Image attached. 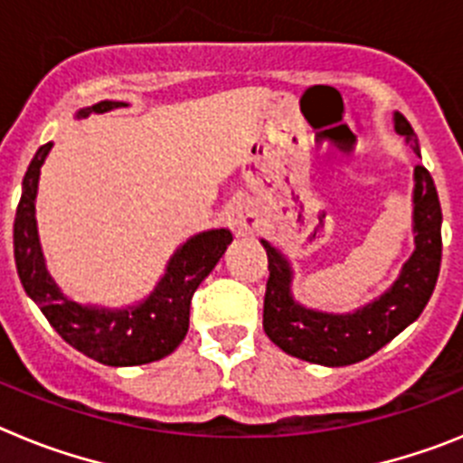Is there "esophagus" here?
Returning <instances> with one entry per match:
<instances>
[{
    "mask_svg": "<svg viewBox=\"0 0 463 463\" xmlns=\"http://www.w3.org/2000/svg\"><path fill=\"white\" fill-rule=\"evenodd\" d=\"M227 224L232 227V232L239 236H250L255 234L257 229V215L248 203H239L229 211Z\"/></svg>",
    "mask_w": 463,
    "mask_h": 463,
    "instance_id": "34e87169",
    "label": "esophagus"
}]
</instances>
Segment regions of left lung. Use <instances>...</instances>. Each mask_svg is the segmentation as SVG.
I'll return each mask as SVG.
<instances>
[{"label": "left lung", "mask_w": 463, "mask_h": 463, "mask_svg": "<svg viewBox=\"0 0 463 463\" xmlns=\"http://www.w3.org/2000/svg\"><path fill=\"white\" fill-rule=\"evenodd\" d=\"M396 132L403 134L420 155L411 122L396 113ZM439 192L422 165L415 166V252L406 261L399 280L378 301L350 315H329L298 306L289 294V264L285 257L264 243L269 257V280L264 292V331L280 350L304 362L322 366H347L378 353L411 322L420 317L431 298L440 271L443 239H440Z\"/></svg>", "instance_id": "1"}]
</instances>
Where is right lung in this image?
<instances>
[{"label": "right lung", "instance_id": "add662e5", "mask_svg": "<svg viewBox=\"0 0 463 463\" xmlns=\"http://www.w3.org/2000/svg\"><path fill=\"white\" fill-rule=\"evenodd\" d=\"M125 106L122 101H99L83 109L80 118L90 113H106ZM51 143L41 146L32 157L23 178V194L14 220V252L20 282L46 315L52 329L79 353L106 366H137L166 357L181 345L190 326V306L196 288L213 271L227 245L232 243L229 229H211L187 241L169 261L166 276L146 304L129 310H99L79 306L64 298L55 282L48 278L41 260L34 224V196L39 169L46 159Z\"/></svg>", "mask_w": 463, "mask_h": 463}]
</instances>
